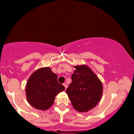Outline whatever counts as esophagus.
Masks as SVG:
<instances>
[{
	"label": "esophagus",
	"instance_id": "obj_1",
	"mask_svg": "<svg viewBox=\"0 0 134 134\" xmlns=\"http://www.w3.org/2000/svg\"><path fill=\"white\" fill-rule=\"evenodd\" d=\"M63 86H64L65 88V90H66V89L67 88V84L66 83H63Z\"/></svg>",
	"mask_w": 134,
	"mask_h": 134
}]
</instances>
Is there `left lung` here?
I'll return each instance as SVG.
<instances>
[{"label":"left lung","instance_id":"left-lung-1","mask_svg":"<svg viewBox=\"0 0 134 134\" xmlns=\"http://www.w3.org/2000/svg\"><path fill=\"white\" fill-rule=\"evenodd\" d=\"M72 82L66 90L72 106L77 111L84 113L98 104L103 92L102 83L86 65L74 66Z\"/></svg>","mask_w":134,"mask_h":134}]
</instances>
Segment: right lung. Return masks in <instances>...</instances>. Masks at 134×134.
<instances>
[{
	"label": "right lung",
	"instance_id": "add662e5",
	"mask_svg": "<svg viewBox=\"0 0 134 134\" xmlns=\"http://www.w3.org/2000/svg\"><path fill=\"white\" fill-rule=\"evenodd\" d=\"M65 87L58 82V75L49 67H41L31 75L26 85V96L28 103L37 109H49L58 93Z\"/></svg>",
	"mask_w": 134,
	"mask_h": 134
}]
</instances>
